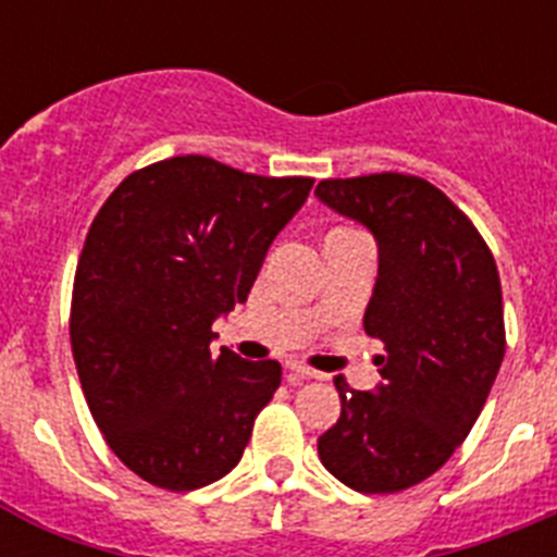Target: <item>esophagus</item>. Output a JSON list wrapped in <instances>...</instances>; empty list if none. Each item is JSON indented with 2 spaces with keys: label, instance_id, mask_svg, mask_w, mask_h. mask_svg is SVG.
<instances>
[{
  "label": "esophagus",
  "instance_id": "obj_1",
  "mask_svg": "<svg viewBox=\"0 0 557 557\" xmlns=\"http://www.w3.org/2000/svg\"><path fill=\"white\" fill-rule=\"evenodd\" d=\"M287 371H289V382H293V385H301L304 379H318V376H321V373H318V371H312V368L298 366V362H287Z\"/></svg>",
  "mask_w": 557,
  "mask_h": 557
}]
</instances>
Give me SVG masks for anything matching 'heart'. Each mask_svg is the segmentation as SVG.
Masks as SVG:
<instances>
[{
    "label": "heart",
    "mask_w": 557,
    "mask_h": 557,
    "mask_svg": "<svg viewBox=\"0 0 557 557\" xmlns=\"http://www.w3.org/2000/svg\"><path fill=\"white\" fill-rule=\"evenodd\" d=\"M334 231H346V228H334Z\"/></svg>",
    "instance_id": "b5f03b06"
}]
</instances>
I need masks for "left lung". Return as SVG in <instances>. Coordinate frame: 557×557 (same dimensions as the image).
<instances>
[{
	"label": "left lung",
	"mask_w": 557,
	"mask_h": 557,
	"mask_svg": "<svg viewBox=\"0 0 557 557\" xmlns=\"http://www.w3.org/2000/svg\"><path fill=\"white\" fill-rule=\"evenodd\" d=\"M314 195L376 236L362 326L387 351L376 393L334 379L339 418L318 455L359 494H398L435 474L485 407L505 357L499 270L474 223L418 175L326 178Z\"/></svg>",
	"instance_id": "8db88e82"
}]
</instances>
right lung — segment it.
<instances>
[{
	"label": "right lung",
	"mask_w": 557,
	"mask_h": 557,
	"mask_svg": "<svg viewBox=\"0 0 557 557\" xmlns=\"http://www.w3.org/2000/svg\"><path fill=\"white\" fill-rule=\"evenodd\" d=\"M312 184L175 156L131 172L97 211L72 287V357L106 444L156 488L228 474L282 385L275 359L211 357V323L248 301Z\"/></svg>",
	"instance_id": "1"
}]
</instances>
